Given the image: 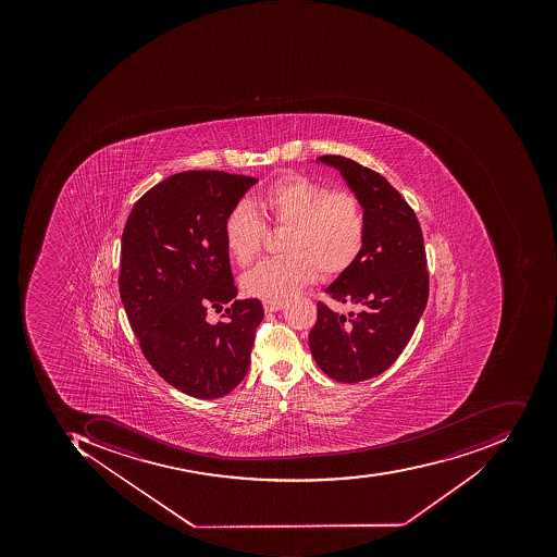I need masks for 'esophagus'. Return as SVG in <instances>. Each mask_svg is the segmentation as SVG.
<instances>
[{
    "label": "esophagus",
    "instance_id": "esophagus-1",
    "mask_svg": "<svg viewBox=\"0 0 557 557\" xmlns=\"http://www.w3.org/2000/svg\"><path fill=\"white\" fill-rule=\"evenodd\" d=\"M262 306H264L265 313H276L280 309H283L284 301H262Z\"/></svg>",
    "mask_w": 557,
    "mask_h": 557
}]
</instances>
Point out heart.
Returning a JSON list of instances; mask_svg holds the SVG:
<instances>
[{
  "label": "heart",
  "instance_id": "obj_1",
  "mask_svg": "<svg viewBox=\"0 0 557 557\" xmlns=\"http://www.w3.org/2000/svg\"><path fill=\"white\" fill-rule=\"evenodd\" d=\"M255 208L273 227H286L281 258L268 259L244 274L248 295L281 301L317 274H336L363 249V211L348 190H327L320 182L287 174L258 194ZM268 227L255 209L236 206L224 222V237L237 264L249 265L265 240Z\"/></svg>",
  "mask_w": 557,
  "mask_h": 557
}]
</instances>
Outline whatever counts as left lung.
I'll return each instance as SVG.
<instances>
[{
  "instance_id": "8db88e82",
  "label": "left lung",
  "mask_w": 557,
  "mask_h": 557,
  "mask_svg": "<svg viewBox=\"0 0 557 557\" xmlns=\"http://www.w3.org/2000/svg\"><path fill=\"white\" fill-rule=\"evenodd\" d=\"M317 162L345 178L363 208L367 234L360 256L326 287L331 298L355 311L339 314L318 301L309 348L330 379L364 382L397 361L425 311L422 230L407 200L379 172L342 156H321Z\"/></svg>"
}]
</instances>
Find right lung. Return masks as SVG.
Listing matches in <instances>:
<instances>
[{"label": "right lung", "mask_w": 557, "mask_h": 557, "mask_svg": "<svg viewBox=\"0 0 557 557\" xmlns=\"http://www.w3.org/2000/svg\"><path fill=\"white\" fill-rule=\"evenodd\" d=\"M258 178L221 171L171 175L135 202L122 234L125 313L150 367L200 400L233 392L248 373L259 299H234L227 214ZM230 304L211 325V308Z\"/></svg>", "instance_id": "right-lung-1"}]
</instances>
